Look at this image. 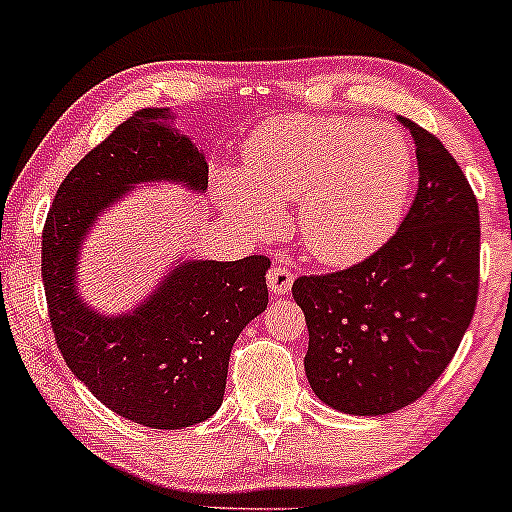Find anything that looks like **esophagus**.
Listing matches in <instances>:
<instances>
[{
    "mask_svg": "<svg viewBox=\"0 0 512 512\" xmlns=\"http://www.w3.org/2000/svg\"><path fill=\"white\" fill-rule=\"evenodd\" d=\"M268 287H271L273 295H287L292 287V280H295V275L287 266H273L271 271H268Z\"/></svg>",
    "mask_w": 512,
    "mask_h": 512,
    "instance_id": "1",
    "label": "esophagus"
}]
</instances>
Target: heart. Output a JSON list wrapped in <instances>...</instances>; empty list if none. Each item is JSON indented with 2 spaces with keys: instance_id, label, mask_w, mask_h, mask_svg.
Returning a JSON list of instances; mask_svg holds the SVG:
<instances>
[{
  "instance_id": "obj_1",
  "label": "heart",
  "mask_w": 512,
  "mask_h": 512,
  "mask_svg": "<svg viewBox=\"0 0 512 512\" xmlns=\"http://www.w3.org/2000/svg\"><path fill=\"white\" fill-rule=\"evenodd\" d=\"M416 154L401 130L365 118L271 120L249 140L244 166L217 176L229 220L256 239L283 227L297 203L302 249L346 268L392 237L409 205Z\"/></svg>"
}]
</instances>
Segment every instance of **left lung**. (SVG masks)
I'll use <instances>...</instances> for the list:
<instances>
[{
	"instance_id": "left-lung-1",
	"label": "left lung",
	"mask_w": 512,
	"mask_h": 512,
	"mask_svg": "<svg viewBox=\"0 0 512 512\" xmlns=\"http://www.w3.org/2000/svg\"><path fill=\"white\" fill-rule=\"evenodd\" d=\"M418 191L380 251L346 271L302 275L309 387L331 409L384 416L428 392L455 358L479 295V203L442 142L409 118Z\"/></svg>"
}]
</instances>
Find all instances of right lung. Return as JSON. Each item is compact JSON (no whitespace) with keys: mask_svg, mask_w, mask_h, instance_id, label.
Masks as SVG:
<instances>
[{"mask_svg":"<svg viewBox=\"0 0 512 512\" xmlns=\"http://www.w3.org/2000/svg\"><path fill=\"white\" fill-rule=\"evenodd\" d=\"M140 183L208 188V162L169 108L120 123L57 188L43 229V285L57 348L89 392L147 428L195 426L222 406L229 353L266 309V256L174 263L130 312L101 314L79 295L86 234Z\"/></svg>","mask_w":512,"mask_h":512,"instance_id":"add662e5","label":"right lung"}]
</instances>
